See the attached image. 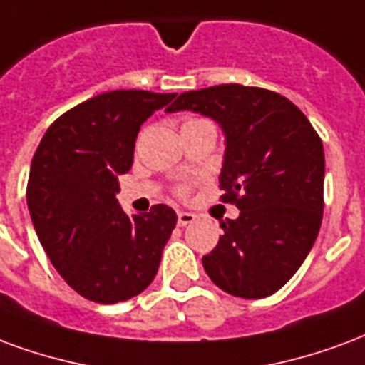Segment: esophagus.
Returning a JSON list of instances; mask_svg holds the SVG:
<instances>
[{"mask_svg": "<svg viewBox=\"0 0 365 365\" xmlns=\"http://www.w3.org/2000/svg\"><path fill=\"white\" fill-rule=\"evenodd\" d=\"M194 220H196V215H194L192 212H179V214H177V222H179V225H188V223H192Z\"/></svg>", "mask_w": 365, "mask_h": 365, "instance_id": "esophagus-1", "label": "esophagus"}]
</instances>
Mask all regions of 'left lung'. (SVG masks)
I'll list each match as a JSON object with an SVG mask.
<instances>
[{"mask_svg": "<svg viewBox=\"0 0 365 365\" xmlns=\"http://www.w3.org/2000/svg\"><path fill=\"white\" fill-rule=\"evenodd\" d=\"M198 113L225 138L220 186L237 220L202 259L217 288L245 299L272 295L297 272L323 220V143L278 93L230 83L188 91L167 113Z\"/></svg>", "mask_w": 365, "mask_h": 365, "instance_id": "1", "label": "left lung"}]
</instances>
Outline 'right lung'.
I'll return each mask as SVG.
<instances>
[{"label": "right lung", "instance_id": "add662e5", "mask_svg": "<svg viewBox=\"0 0 365 365\" xmlns=\"http://www.w3.org/2000/svg\"><path fill=\"white\" fill-rule=\"evenodd\" d=\"M175 97L135 89L97 95L62 114L34 153L26 186L34 231L60 276L91 302H126L155 278L177 214L157 204L128 215L116 192L140 126Z\"/></svg>", "mask_w": 365, "mask_h": 365}]
</instances>
